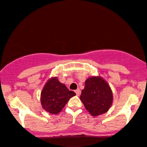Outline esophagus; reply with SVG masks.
<instances>
[{
    "mask_svg": "<svg viewBox=\"0 0 147 147\" xmlns=\"http://www.w3.org/2000/svg\"><path fill=\"white\" fill-rule=\"evenodd\" d=\"M75 92L76 93V94H77V96H79L80 95V90H79V88H78V89L77 90H75Z\"/></svg>",
    "mask_w": 147,
    "mask_h": 147,
    "instance_id": "esophagus-1",
    "label": "esophagus"
}]
</instances>
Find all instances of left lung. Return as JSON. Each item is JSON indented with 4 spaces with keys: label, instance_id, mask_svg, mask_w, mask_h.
Instances as JSON below:
<instances>
[{
    "label": "left lung",
    "instance_id": "1",
    "mask_svg": "<svg viewBox=\"0 0 147 147\" xmlns=\"http://www.w3.org/2000/svg\"><path fill=\"white\" fill-rule=\"evenodd\" d=\"M80 100L92 116L106 113L111 106L113 93L109 85L100 76L91 77L85 81Z\"/></svg>",
    "mask_w": 147,
    "mask_h": 147
}]
</instances>
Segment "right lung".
<instances>
[{
    "instance_id": "obj_1",
    "label": "right lung",
    "mask_w": 147,
    "mask_h": 147,
    "mask_svg": "<svg viewBox=\"0 0 147 147\" xmlns=\"http://www.w3.org/2000/svg\"><path fill=\"white\" fill-rule=\"evenodd\" d=\"M76 96L74 91L69 90L56 77L47 81L41 92V103L43 109L49 113L56 115L61 111L71 97Z\"/></svg>"
}]
</instances>
